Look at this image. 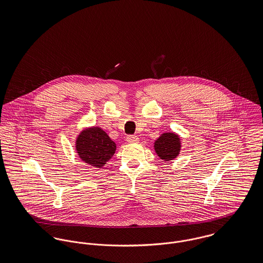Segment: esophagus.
I'll return each mask as SVG.
<instances>
[{
  "mask_svg": "<svg viewBox=\"0 0 263 263\" xmlns=\"http://www.w3.org/2000/svg\"><path fill=\"white\" fill-rule=\"evenodd\" d=\"M126 142L127 143H130V144H134V143H138L139 142V138L137 136H128L126 138Z\"/></svg>",
  "mask_w": 263,
  "mask_h": 263,
  "instance_id": "1",
  "label": "esophagus"
}]
</instances>
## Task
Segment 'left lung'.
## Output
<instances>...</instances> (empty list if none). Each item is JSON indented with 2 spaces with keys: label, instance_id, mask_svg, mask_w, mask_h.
<instances>
[{
  "label": "left lung",
  "instance_id": "1",
  "mask_svg": "<svg viewBox=\"0 0 263 263\" xmlns=\"http://www.w3.org/2000/svg\"><path fill=\"white\" fill-rule=\"evenodd\" d=\"M181 148L180 138L174 133H165L155 142L154 149L160 159L170 161L179 155Z\"/></svg>",
  "mask_w": 263,
  "mask_h": 263
}]
</instances>
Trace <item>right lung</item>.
<instances>
[{
	"label": "right lung",
	"mask_w": 263,
	"mask_h": 263,
	"mask_svg": "<svg viewBox=\"0 0 263 263\" xmlns=\"http://www.w3.org/2000/svg\"><path fill=\"white\" fill-rule=\"evenodd\" d=\"M76 150L85 163L101 168L111 159L116 145L100 127H90L82 130L76 141Z\"/></svg>",
	"instance_id": "obj_1"
}]
</instances>
